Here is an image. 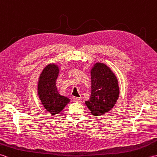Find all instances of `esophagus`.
<instances>
[{"instance_id": "esophagus-1", "label": "esophagus", "mask_w": 157, "mask_h": 157, "mask_svg": "<svg viewBox=\"0 0 157 157\" xmlns=\"http://www.w3.org/2000/svg\"><path fill=\"white\" fill-rule=\"evenodd\" d=\"M73 101L75 102H82V99L80 98L75 97V98H73Z\"/></svg>"}]
</instances>
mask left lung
Here are the masks:
<instances>
[{"label":"left lung","instance_id":"left-lung-1","mask_svg":"<svg viewBox=\"0 0 157 157\" xmlns=\"http://www.w3.org/2000/svg\"><path fill=\"white\" fill-rule=\"evenodd\" d=\"M91 95L85 103L94 116L109 112L116 104L119 96L117 77L104 63H96L90 69Z\"/></svg>","mask_w":157,"mask_h":157}]
</instances>
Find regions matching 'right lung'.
<instances>
[{"mask_svg": "<svg viewBox=\"0 0 157 157\" xmlns=\"http://www.w3.org/2000/svg\"><path fill=\"white\" fill-rule=\"evenodd\" d=\"M60 67L54 63L43 69L40 75L37 92L40 101L44 108L51 115L59 114L70 102V99L59 94L56 88V79Z\"/></svg>", "mask_w": 157, "mask_h": 157, "instance_id": "1", "label": "right lung"}]
</instances>
